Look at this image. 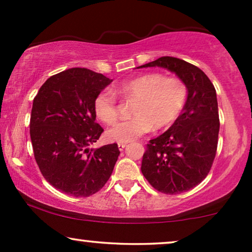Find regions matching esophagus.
Wrapping results in <instances>:
<instances>
[{"instance_id":"esophagus-1","label":"esophagus","mask_w":252,"mask_h":252,"mask_svg":"<svg viewBox=\"0 0 252 252\" xmlns=\"http://www.w3.org/2000/svg\"><path fill=\"white\" fill-rule=\"evenodd\" d=\"M127 146H128V144H127V143H118V148H119L120 151H123Z\"/></svg>"}]
</instances>
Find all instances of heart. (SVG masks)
<instances>
[{"label":"heart","mask_w":252,"mask_h":252,"mask_svg":"<svg viewBox=\"0 0 252 252\" xmlns=\"http://www.w3.org/2000/svg\"><path fill=\"white\" fill-rule=\"evenodd\" d=\"M116 92L129 101H135L132 113L135 117L110 127L106 135L111 141L128 143L149 133L170 126L180 115L187 98V88L178 78H164L149 73L123 82ZM94 110L98 119L105 124L118 118V104L115 93L104 89L96 96Z\"/></svg>","instance_id":"b5f03b06"}]
</instances>
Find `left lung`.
Instances as JSON below:
<instances>
[{"label":"left lung","mask_w":252,"mask_h":252,"mask_svg":"<svg viewBox=\"0 0 252 252\" xmlns=\"http://www.w3.org/2000/svg\"><path fill=\"white\" fill-rule=\"evenodd\" d=\"M163 67L184 82L187 101L166 132L150 140L141 171L158 191L175 195L204 180L218 146L219 113L215 86L201 68L175 57H160L142 67Z\"/></svg>","instance_id":"left-lung-1"}]
</instances>
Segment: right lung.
I'll return each instance as SVG.
<instances>
[{
  "instance_id": "add662e5",
  "label": "right lung",
  "mask_w": 252,
  "mask_h": 252,
  "mask_svg": "<svg viewBox=\"0 0 252 252\" xmlns=\"http://www.w3.org/2000/svg\"><path fill=\"white\" fill-rule=\"evenodd\" d=\"M111 79L74 67L50 77L33 101L30 134L34 157L49 184L74 197L97 192L109 180L120 151L117 143L91 148L103 128L94 101Z\"/></svg>"
}]
</instances>
